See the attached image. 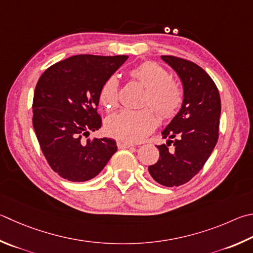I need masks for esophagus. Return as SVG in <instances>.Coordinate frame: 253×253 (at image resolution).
I'll return each instance as SVG.
<instances>
[{"label": "esophagus", "instance_id": "obj_1", "mask_svg": "<svg viewBox=\"0 0 253 253\" xmlns=\"http://www.w3.org/2000/svg\"><path fill=\"white\" fill-rule=\"evenodd\" d=\"M117 146L118 148H129V147H132L134 145L130 144V142H127V141H124V140H117Z\"/></svg>", "mask_w": 253, "mask_h": 253}]
</instances>
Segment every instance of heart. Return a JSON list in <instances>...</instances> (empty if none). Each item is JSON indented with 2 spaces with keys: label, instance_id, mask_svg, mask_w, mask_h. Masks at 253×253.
Masks as SVG:
<instances>
[{
  "label": "heart",
  "instance_id": "obj_1",
  "mask_svg": "<svg viewBox=\"0 0 253 253\" xmlns=\"http://www.w3.org/2000/svg\"><path fill=\"white\" fill-rule=\"evenodd\" d=\"M129 75L144 88V106H150L160 119L168 121L176 116L183 103V91L168 72L155 62H144L129 71ZM119 84L115 76H109L99 88V103L107 109L118 106ZM157 126L155 114L148 108L140 111H124L108 117L105 122L107 134L119 140L138 142Z\"/></svg>",
  "mask_w": 253,
  "mask_h": 253
}]
</instances>
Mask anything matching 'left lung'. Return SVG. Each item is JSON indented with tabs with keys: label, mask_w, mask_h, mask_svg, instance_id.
I'll use <instances>...</instances> for the list:
<instances>
[{
	"label": "left lung",
	"mask_w": 253,
	"mask_h": 253,
	"mask_svg": "<svg viewBox=\"0 0 253 253\" xmlns=\"http://www.w3.org/2000/svg\"><path fill=\"white\" fill-rule=\"evenodd\" d=\"M162 58L180 77L183 103L164 129L167 142L157 146L159 159L148 170L160 185L178 187L195 177L212 153L219 137L221 100L212 79L197 64L170 55Z\"/></svg>",
	"instance_id": "1"
}]
</instances>
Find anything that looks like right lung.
Listing matches in <instances>:
<instances>
[{
  "instance_id": "1",
  "label": "right lung",
  "mask_w": 253,
  "mask_h": 253,
  "mask_svg": "<svg viewBox=\"0 0 253 253\" xmlns=\"http://www.w3.org/2000/svg\"><path fill=\"white\" fill-rule=\"evenodd\" d=\"M127 58L75 55L41 75L34 91L33 127L48 165L62 178L89 180L116 153L112 138H84L102 126L97 113L100 86Z\"/></svg>"
}]
</instances>
